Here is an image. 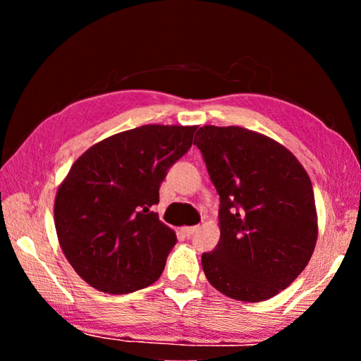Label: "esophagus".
I'll list each match as a JSON object with an SVG mask.
<instances>
[{
    "label": "esophagus",
    "instance_id": "1",
    "mask_svg": "<svg viewBox=\"0 0 361 361\" xmlns=\"http://www.w3.org/2000/svg\"><path fill=\"white\" fill-rule=\"evenodd\" d=\"M181 231H183V234H185V237H188V239H189V237H192L194 232L197 231V226H191V228H183Z\"/></svg>",
    "mask_w": 361,
    "mask_h": 361
}]
</instances>
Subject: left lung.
<instances>
[{
	"instance_id": "8db88e82",
	"label": "left lung",
	"mask_w": 361,
	"mask_h": 361,
	"mask_svg": "<svg viewBox=\"0 0 361 361\" xmlns=\"http://www.w3.org/2000/svg\"><path fill=\"white\" fill-rule=\"evenodd\" d=\"M194 145L219 195V242L202 255L218 291L247 302L285 290L317 242L312 183L291 152L242 127L204 126Z\"/></svg>"
}]
</instances>
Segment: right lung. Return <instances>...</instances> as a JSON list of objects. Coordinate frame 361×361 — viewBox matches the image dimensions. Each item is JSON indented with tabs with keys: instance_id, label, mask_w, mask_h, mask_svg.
Masks as SVG:
<instances>
[{
	"instance_id": "add662e5",
	"label": "right lung",
	"mask_w": 361,
	"mask_h": 361,
	"mask_svg": "<svg viewBox=\"0 0 361 361\" xmlns=\"http://www.w3.org/2000/svg\"><path fill=\"white\" fill-rule=\"evenodd\" d=\"M195 129L142 126L105 138L73 164L54 219L66 259L90 286L126 295L161 277L176 237L151 207Z\"/></svg>"
}]
</instances>
